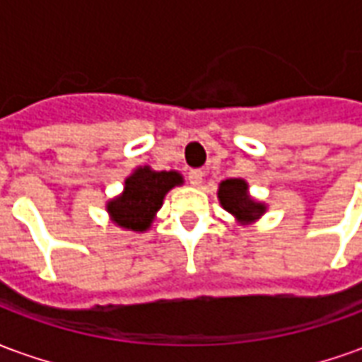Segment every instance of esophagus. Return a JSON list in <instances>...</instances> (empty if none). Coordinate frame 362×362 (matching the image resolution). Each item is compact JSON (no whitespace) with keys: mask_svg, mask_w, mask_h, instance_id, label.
Wrapping results in <instances>:
<instances>
[{"mask_svg":"<svg viewBox=\"0 0 362 362\" xmlns=\"http://www.w3.org/2000/svg\"><path fill=\"white\" fill-rule=\"evenodd\" d=\"M188 180L192 186H199L202 180H204V173H202L199 168H194V170H189L188 173Z\"/></svg>","mask_w":362,"mask_h":362,"instance_id":"34e87169","label":"esophagus"}]
</instances>
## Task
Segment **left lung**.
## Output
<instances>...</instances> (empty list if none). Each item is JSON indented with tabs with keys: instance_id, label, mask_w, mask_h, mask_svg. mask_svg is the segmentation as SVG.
I'll list each match as a JSON object with an SVG mask.
<instances>
[{
	"instance_id": "1",
	"label": "left lung",
	"mask_w": 362,
	"mask_h": 362,
	"mask_svg": "<svg viewBox=\"0 0 362 362\" xmlns=\"http://www.w3.org/2000/svg\"><path fill=\"white\" fill-rule=\"evenodd\" d=\"M219 199L221 205L233 213L236 219L240 221H252L259 217L264 213V205L256 204L250 196H248V186L246 182L238 180V178H230V180L221 182L219 186Z\"/></svg>"
}]
</instances>
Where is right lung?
<instances>
[{"label": "right lung", "instance_id": "add662e5", "mask_svg": "<svg viewBox=\"0 0 362 362\" xmlns=\"http://www.w3.org/2000/svg\"><path fill=\"white\" fill-rule=\"evenodd\" d=\"M176 184H182V176L174 170L155 173L147 166L137 168L126 180L124 194L108 204L112 219L129 230H145L160 209L166 192Z\"/></svg>", "mask_w": 362, "mask_h": 362}]
</instances>
